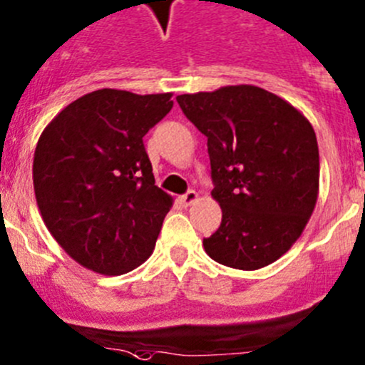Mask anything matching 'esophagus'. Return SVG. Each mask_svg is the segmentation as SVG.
<instances>
[{
	"label": "esophagus",
	"instance_id": "esophagus-1",
	"mask_svg": "<svg viewBox=\"0 0 365 365\" xmlns=\"http://www.w3.org/2000/svg\"><path fill=\"white\" fill-rule=\"evenodd\" d=\"M196 200H198V192H196V190H187L185 194H183L182 196V203L183 205H192L194 202H196Z\"/></svg>",
	"mask_w": 365,
	"mask_h": 365
}]
</instances>
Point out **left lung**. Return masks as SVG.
I'll list each match as a JSON object with an SVG mask.
<instances>
[{
    "instance_id": "obj_1",
    "label": "left lung",
    "mask_w": 365,
    "mask_h": 365,
    "mask_svg": "<svg viewBox=\"0 0 365 365\" xmlns=\"http://www.w3.org/2000/svg\"><path fill=\"white\" fill-rule=\"evenodd\" d=\"M207 136L220 229L203 240L216 263L257 270L290 250L319 194L312 124L263 88L241 84L176 97Z\"/></svg>"
}]
</instances>
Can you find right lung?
<instances>
[{
    "label": "right lung",
    "instance_id": "obj_1",
    "mask_svg": "<svg viewBox=\"0 0 365 365\" xmlns=\"http://www.w3.org/2000/svg\"><path fill=\"white\" fill-rule=\"evenodd\" d=\"M173 108L171 93L91 91L41 135L34 190L44 225L77 263L120 275L155 250L173 198L155 185L144 136Z\"/></svg>",
    "mask_w": 365,
    "mask_h": 365
}]
</instances>
